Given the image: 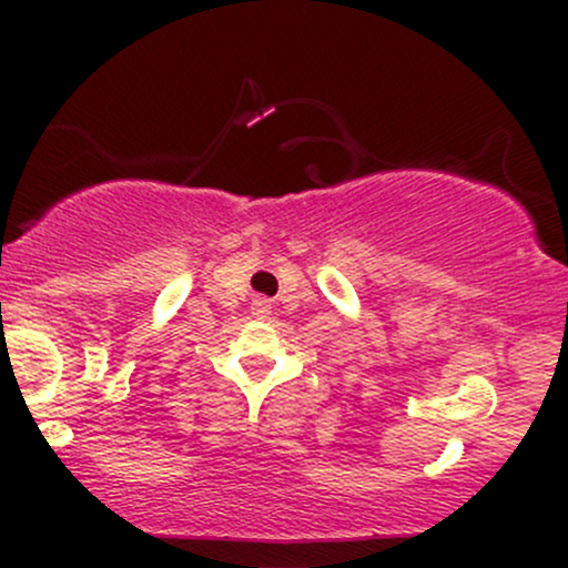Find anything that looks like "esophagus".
I'll list each match as a JSON object with an SVG mask.
<instances>
[{"label":"esophagus","instance_id":"34e87169","mask_svg":"<svg viewBox=\"0 0 568 568\" xmlns=\"http://www.w3.org/2000/svg\"><path fill=\"white\" fill-rule=\"evenodd\" d=\"M253 315L258 317V321H264V317H270V312H272V304L266 302V298H253Z\"/></svg>","mask_w":568,"mask_h":568}]
</instances>
